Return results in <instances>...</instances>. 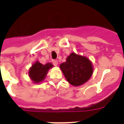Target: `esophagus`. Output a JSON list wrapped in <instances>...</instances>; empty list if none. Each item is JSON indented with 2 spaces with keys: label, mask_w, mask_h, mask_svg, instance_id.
<instances>
[{
  "label": "esophagus",
  "mask_w": 124,
  "mask_h": 124,
  "mask_svg": "<svg viewBox=\"0 0 124 124\" xmlns=\"http://www.w3.org/2000/svg\"><path fill=\"white\" fill-rule=\"evenodd\" d=\"M53 64L54 65V66H58V62L57 60H53Z\"/></svg>",
  "instance_id": "obj_1"
}]
</instances>
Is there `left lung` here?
<instances>
[{
	"mask_svg": "<svg viewBox=\"0 0 124 124\" xmlns=\"http://www.w3.org/2000/svg\"><path fill=\"white\" fill-rule=\"evenodd\" d=\"M67 81L73 86H80L90 79L93 73L92 62L86 56L71 53L66 61L60 65Z\"/></svg>",
	"mask_w": 124,
	"mask_h": 124,
	"instance_id": "1",
	"label": "left lung"
}]
</instances>
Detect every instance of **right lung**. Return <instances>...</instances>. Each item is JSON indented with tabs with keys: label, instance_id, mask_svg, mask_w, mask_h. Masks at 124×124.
I'll return each instance as SVG.
<instances>
[{
	"label": "right lung",
	"instance_id": "obj_1",
	"mask_svg": "<svg viewBox=\"0 0 124 124\" xmlns=\"http://www.w3.org/2000/svg\"><path fill=\"white\" fill-rule=\"evenodd\" d=\"M53 67V65L50 62L42 64L37 60L30 68L28 75L33 82L39 84L45 79L49 70Z\"/></svg>",
	"mask_w": 124,
	"mask_h": 124
}]
</instances>
